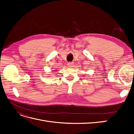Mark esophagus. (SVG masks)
I'll use <instances>...</instances> for the list:
<instances>
[{"label":"esophagus","instance_id":"1","mask_svg":"<svg viewBox=\"0 0 134 134\" xmlns=\"http://www.w3.org/2000/svg\"><path fill=\"white\" fill-rule=\"evenodd\" d=\"M68 66L69 67H70V68H72L74 66V63L72 62H69L68 63Z\"/></svg>","mask_w":134,"mask_h":134}]
</instances>
